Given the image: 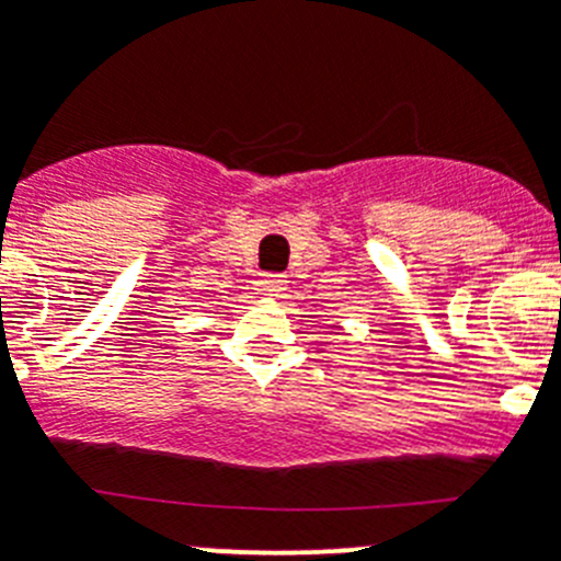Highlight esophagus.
Instances as JSON below:
<instances>
[{
    "label": "esophagus",
    "mask_w": 561,
    "mask_h": 561,
    "mask_svg": "<svg viewBox=\"0 0 561 561\" xmlns=\"http://www.w3.org/2000/svg\"><path fill=\"white\" fill-rule=\"evenodd\" d=\"M260 287H263L265 296L271 298H282L287 290V279L282 274H263V279H260Z\"/></svg>",
    "instance_id": "obj_1"
}]
</instances>
